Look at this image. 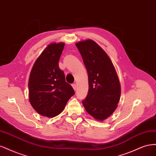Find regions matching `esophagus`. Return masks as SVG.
<instances>
[{
	"instance_id": "1",
	"label": "esophagus",
	"mask_w": 156,
	"mask_h": 156,
	"mask_svg": "<svg viewBox=\"0 0 156 156\" xmlns=\"http://www.w3.org/2000/svg\"><path fill=\"white\" fill-rule=\"evenodd\" d=\"M72 87H73V89L75 90H76V88H77V84H75V83H73L72 84Z\"/></svg>"
}]
</instances>
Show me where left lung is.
<instances>
[{"instance_id": "8db88e82", "label": "left lung", "mask_w": 156, "mask_h": 156, "mask_svg": "<svg viewBox=\"0 0 156 156\" xmlns=\"http://www.w3.org/2000/svg\"><path fill=\"white\" fill-rule=\"evenodd\" d=\"M81 55L88 77V92L83 104L88 114L103 120L115 111L121 88L114 65L95 41L87 40L75 44Z\"/></svg>"}]
</instances>
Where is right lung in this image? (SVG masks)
<instances>
[{
    "instance_id": "add662e5",
    "label": "right lung",
    "mask_w": 156,
    "mask_h": 156,
    "mask_svg": "<svg viewBox=\"0 0 156 156\" xmlns=\"http://www.w3.org/2000/svg\"><path fill=\"white\" fill-rule=\"evenodd\" d=\"M64 47V43L49 44L37 58L30 73L29 101L44 116L53 118L60 114L75 94L58 66Z\"/></svg>"
}]
</instances>
